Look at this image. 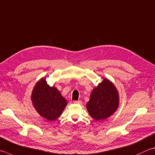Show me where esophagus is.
<instances>
[{"label": "esophagus", "instance_id": "esophagus-1", "mask_svg": "<svg viewBox=\"0 0 155 155\" xmlns=\"http://www.w3.org/2000/svg\"><path fill=\"white\" fill-rule=\"evenodd\" d=\"M74 104H82V101L81 100H77V101H74Z\"/></svg>", "mask_w": 155, "mask_h": 155}]
</instances>
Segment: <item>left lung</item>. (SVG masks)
<instances>
[{
	"label": "left lung",
	"mask_w": 155,
	"mask_h": 155,
	"mask_svg": "<svg viewBox=\"0 0 155 155\" xmlns=\"http://www.w3.org/2000/svg\"><path fill=\"white\" fill-rule=\"evenodd\" d=\"M119 94L110 81L104 78L95 87L87 103V109L93 119L104 120L117 110L119 106Z\"/></svg>",
	"instance_id": "8db88e82"
}]
</instances>
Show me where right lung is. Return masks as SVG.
Returning a JSON list of instances; mask_svg holds the SVG:
<instances>
[{"mask_svg":"<svg viewBox=\"0 0 155 155\" xmlns=\"http://www.w3.org/2000/svg\"><path fill=\"white\" fill-rule=\"evenodd\" d=\"M45 78L36 84L32 94L33 106L38 113L49 120L57 119L67 104L57 88L50 87Z\"/></svg>","mask_w":155,"mask_h":155,"instance_id":"add662e5","label":"right lung"}]
</instances>
